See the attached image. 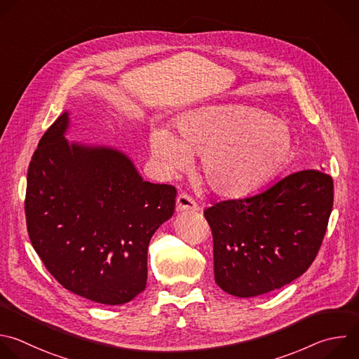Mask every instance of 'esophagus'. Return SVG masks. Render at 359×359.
I'll return each instance as SVG.
<instances>
[{
	"label": "esophagus",
	"mask_w": 359,
	"mask_h": 359,
	"mask_svg": "<svg viewBox=\"0 0 359 359\" xmlns=\"http://www.w3.org/2000/svg\"><path fill=\"white\" fill-rule=\"evenodd\" d=\"M198 205L194 203V200L187 194H179L176 198V211H197Z\"/></svg>",
	"instance_id": "obj_1"
}]
</instances>
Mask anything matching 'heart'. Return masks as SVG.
I'll list each match as a JSON object with an SVG mask.
<instances>
[{
  "instance_id": "heart-1",
  "label": "heart",
  "mask_w": 359,
  "mask_h": 359,
  "mask_svg": "<svg viewBox=\"0 0 359 359\" xmlns=\"http://www.w3.org/2000/svg\"><path fill=\"white\" fill-rule=\"evenodd\" d=\"M179 138L156 127L149 149L161 169L175 176L201 156L200 173L218 197L238 198L279 175L292 161L290 127L271 112L244 104L204 107L177 121Z\"/></svg>"
}]
</instances>
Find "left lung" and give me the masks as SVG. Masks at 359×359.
Segmentation results:
<instances>
[{
  "label": "left lung",
  "instance_id": "8db88e82",
  "mask_svg": "<svg viewBox=\"0 0 359 359\" xmlns=\"http://www.w3.org/2000/svg\"><path fill=\"white\" fill-rule=\"evenodd\" d=\"M332 200L331 176L306 169L258 194L205 208L217 285L232 296L254 297L302 276L321 247Z\"/></svg>",
  "mask_w": 359,
  "mask_h": 359
}]
</instances>
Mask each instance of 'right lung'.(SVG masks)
Segmentation results:
<instances>
[{
  "mask_svg": "<svg viewBox=\"0 0 359 359\" xmlns=\"http://www.w3.org/2000/svg\"><path fill=\"white\" fill-rule=\"evenodd\" d=\"M67 128L65 111L29 163L32 247L65 289L101 304L128 303L147 287L149 241L173 215L176 189L145 182L121 151L69 144Z\"/></svg>",
  "mask_w": 359,
  "mask_h": 359,
  "instance_id": "right-lung-1",
  "label": "right lung"
}]
</instances>
